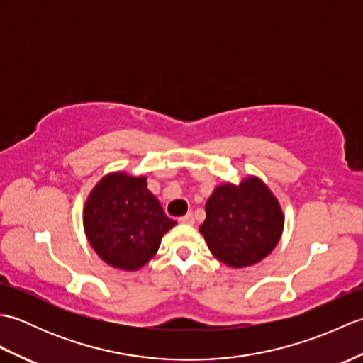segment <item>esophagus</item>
<instances>
[{
    "label": "esophagus",
    "instance_id": "obj_1",
    "mask_svg": "<svg viewBox=\"0 0 363 363\" xmlns=\"http://www.w3.org/2000/svg\"><path fill=\"white\" fill-rule=\"evenodd\" d=\"M177 221L182 223V225H194V223H195L194 213H187V215H184V217H181V218L177 220Z\"/></svg>",
    "mask_w": 363,
    "mask_h": 363
}]
</instances>
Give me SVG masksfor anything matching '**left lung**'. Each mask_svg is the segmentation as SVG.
I'll return each instance as SVG.
<instances>
[{
  "label": "left lung",
  "mask_w": 363,
  "mask_h": 363,
  "mask_svg": "<svg viewBox=\"0 0 363 363\" xmlns=\"http://www.w3.org/2000/svg\"><path fill=\"white\" fill-rule=\"evenodd\" d=\"M284 229V215L272 191L257 177L240 186L225 184L206 203L199 226L211 252L223 264L243 268L274 250Z\"/></svg>",
  "instance_id": "left-lung-1"
}]
</instances>
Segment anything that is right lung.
Instances as JSON below:
<instances>
[{"mask_svg":"<svg viewBox=\"0 0 363 363\" xmlns=\"http://www.w3.org/2000/svg\"><path fill=\"white\" fill-rule=\"evenodd\" d=\"M176 221L168 218L146 177L104 176L84 207V229L91 248L106 264L134 272L157 252L162 235Z\"/></svg>","mask_w":363,"mask_h":363,"instance_id":"1","label":"right lung"}]
</instances>
